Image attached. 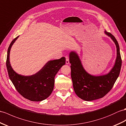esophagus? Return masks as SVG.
<instances>
[{"mask_svg":"<svg viewBox=\"0 0 126 126\" xmlns=\"http://www.w3.org/2000/svg\"><path fill=\"white\" fill-rule=\"evenodd\" d=\"M65 57H66V64H67V65H68V64H69V57H68V56H66Z\"/></svg>","mask_w":126,"mask_h":126,"instance_id":"esophagus-1","label":"esophagus"}]
</instances>
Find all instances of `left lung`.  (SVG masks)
I'll return each mask as SVG.
<instances>
[{
  "label": "left lung",
  "mask_w": 126,
  "mask_h": 126,
  "mask_svg": "<svg viewBox=\"0 0 126 126\" xmlns=\"http://www.w3.org/2000/svg\"><path fill=\"white\" fill-rule=\"evenodd\" d=\"M104 32L111 37L116 47L115 62L109 73L100 76L90 74L84 69L78 54L74 51L69 53L74 90L76 95L84 100L91 101L105 96L112 89L120 72L122 60L118 41L111 33L106 31Z\"/></svg>",
  "instance_id": "1"
}]
</instances>
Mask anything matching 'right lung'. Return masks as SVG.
Wrapping results in <instances>:
<instances>
[{"mask_svg":"<svg viewBox=\"0 0 126 126\" xmlns=\"http://www.w3.org/2000/svg\"><path fill=\"white\" fill-rule=\"evenodd\" d=\"M17 36L12 41L7 51L6 67L9 77L19 93L25 98L40 102L51 94L54 88V77L61 67L65 64V57L50 60L36 74L30 76L18 74L12 68L10 61L11 48Z\"/></svg>","mask_w":126,"mask_h":126,"instance_id":"add662e5","label":"right lung"}]
</instances>
